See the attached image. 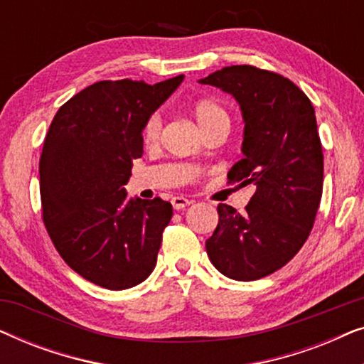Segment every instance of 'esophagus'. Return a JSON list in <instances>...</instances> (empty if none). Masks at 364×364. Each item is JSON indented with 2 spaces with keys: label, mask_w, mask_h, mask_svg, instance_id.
<instances>
[{
  "label": "esophagus",
  "mask_w": 364,
  "mask_h": 364,
  "mask_svg": "<svg viewBox=\"0 0 364 364\" xmlns=\"http://www.w3.org/2000/svg\"><path fill=\"white\" fill-rule=\"evenodd\" d=\"M172 205H173V208H176V210H182V208H186L187 205H191L192 203V200H188V198H186V197H172Z\"/></svg>",
  "instance_id": "1"
}]
</instances>
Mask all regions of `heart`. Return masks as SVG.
Instances as JSON below:
<instances>
[{
  "label": "heart",
  "instance_id": "heart-1",
  "mask_svg": "<svg viewBox=\"0 0 364 364\" xmlns=\"http://www.w3.org/2000/svg\"><path fill=\"white\" fill-rule=\"evenodd\" d=\"M193 119H196L197 126L200 131L205 134L212 129H223L228 132L230 127V116H228L227 109L220 102L213 101V99H200L193 104L192 107ZM162 131V117L159 112H154L147 117L146 124L142 129V139L146 146H154L157 144Z\"/></svg>",
  "mask_w": 364,
  "mask_h": 364
}]
</instances>
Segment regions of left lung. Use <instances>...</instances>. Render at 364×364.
I'll use <instances>...</instances> for the list:
<instances>
[{
  "instance_id": "8db88e82",
  "label": "left lung",
  "mask_w": 364,
  "mask_h": 364,
  "mask_svg": "<svg viewBox=\"0 0 364 364\" xmlns=\"http://www.w3.org/2000/svg\"><path fill=\"white\" fill-rule=\"evenodd\" d=\"M200 82L230 92L240 104L243 157L227 178L255 191L242 215L218 203L207 255L228 278L258 280L285 267L315 223L323 193L315 109L290 79L247 64L222 68Z\"/></svg>"
}]
</instances>
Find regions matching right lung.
<instances>
[{"label": "right lung", "mask_w": 364, "mask_h": 364, "mask_svg": "<svg viewBox=\"0 0 364 364\" xmlns=\"http://www.w3.org/2000/svg\"><path fill=\"white\" fill-rule=\"evenodd\" d=\"M182 79L94 82L59 107L44 137L43 222L63 260L102 288L136 287L156 267L172 205L129 200L124 186L142 157L144 124Z\"/></svg>", "instance_id": "right-lung-1"}]
</instances>
